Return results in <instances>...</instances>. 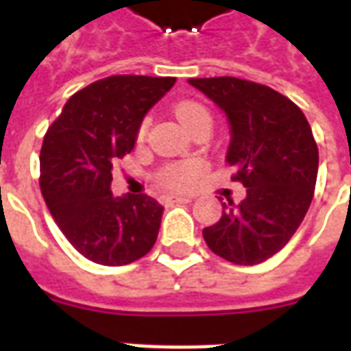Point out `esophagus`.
Segmentation results:
<instances>
[{
  "mask_svg": "<svg viewBox=\"0 0 351 351\" xmlns=\"http://www.w3.org/2000/svg\"><path fill=\"white\" fill-rule=\"evenodd\" d=\"M191 199L190 195H175V197H169L167 203H190Z\"/></svg>",
  "mask_w": 351,
  "mask_h": 351,
  "instance_id": "esophagus-1",
  "label": "esophagus"
}]
</instances>
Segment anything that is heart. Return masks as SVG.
Returning a JSON list of instances; mask_svg holds the SVG:
<instances>
[{"label": "heart", "mask_w": 351, "mask_h": 351, "mask_svg": "<svg viewBox=\"0 0 351 351\" xmlns=\"http://www.w3.org/2000/svg\"><path fill=\"white\" fill-rule=\"evenodd\" d=\"M176 118L182 122L186 130H190L191 125H195L197 122L208 120L210 122V114L203 105L193 103V101H184L176 107ZM148 118L143 120L141 128H138V138H145L146 130H148ZM201 163L197 161H190V163H182V165H169L161 171L160 184L163 190L167 191H180L184 188H188L193 178L201 173Z\"/></svg>", "instance_id": "b5f03b06"}]
</instances>
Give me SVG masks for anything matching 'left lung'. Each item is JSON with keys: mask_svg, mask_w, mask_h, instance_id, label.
<instances>
[{"mask_svg": "<svg viewBox=\"0 0 351 351\" xmlns=\"http://www.w3.org/2000/svg\"><path fill=\"white\" fill-rule=\"evenodd\" d=\"M228 116L226 161L246 197L221 203L220 221L203 229L208 248L235 265H258L280 252L308 210L317 146L302 110L272 88L235 77L190 79ZM221 201V199H220Z\"/></svg>", "mask_w": 351, "mask_h": 351, "instance_id": "8db88e82", "label": "left lung"}]
</instances>
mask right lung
Wrapping results in <instances>:
<instances>
[{"label": "right lung", "instance_id": "add662e5", "mask_svg": "<svg viewBox=\"0 0 351 351\" xmlns=\"http://www.w3.org/2000/svg\"><path fill=\"white\" fill-rule=\"evenodd\" d=\"M175 77L114 75L69 97L41 148V193L73 248L120 267L152 250L163 206L150 195L114 197L112 165L130 154L146 112Z\"/></svg>", "mask_w": 351, "mask_h": 351}]
</instances>
